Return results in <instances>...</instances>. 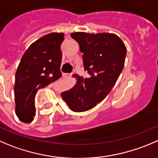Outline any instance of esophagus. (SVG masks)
<instances>
[{"instance_id":"34e87169","label":"esophagus","mask_w":158,"mask_h":158,"mask_svg":"<svg viewBox=\"0 0 158 158\" xmlns=\"http://www.w3.org/2000/svg\"><path fill=\"white\" fill-rule=\"evenodd\" d=\"M71 76L72 73H64V77H70Z\"/></svg>"}]
</instances>
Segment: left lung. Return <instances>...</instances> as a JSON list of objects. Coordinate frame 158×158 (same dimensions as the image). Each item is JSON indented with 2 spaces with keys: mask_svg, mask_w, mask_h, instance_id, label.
<instances>
[{
  "mask_svg": "<svg viewBox=\"0 0 158 158\" xmlns=\"http://www.w3.org/2000/svg\"><path fill=\"white\" fill-rule=\"evenodd\" d=\"M70 36L79 44L90 77L84 79L75 74L77 83L60 95L72 111L85 112L104 100L116 83L125 64L127 47L113 33L77 31Z\"/></svg>",
  "mask_w": 158,
  "mask_h": 158,
  "instance_id": "8db88e82",
  "label": "left lung"
}]
</instances>
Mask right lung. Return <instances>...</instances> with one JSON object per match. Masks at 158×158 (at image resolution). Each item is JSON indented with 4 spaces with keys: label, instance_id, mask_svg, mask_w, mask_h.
Wrapping results in <instances>:
<instances>
[{
    "label": "right lung",
    "instance_id": "1",
    "mask_svg": "<svg viewBox=\"0 0 158 158\" xmlns=\"http://www.w3.org/2000/svg\"><path fill=\"white\" fill-rule=\"evenodd\" d=\"M64 40V33H49L31 43L22 56L14 90L16 115L23 123H31L35 115L34 98L37 91L62 76L60 45Z\"/></svg>",
    "mask_w": 158,
    "mask_h": 158
}]
</instances>
